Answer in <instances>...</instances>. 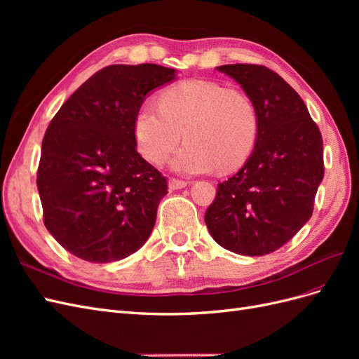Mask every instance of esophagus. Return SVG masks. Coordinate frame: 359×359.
<instances>
[{
    "mask_svg": "<svg viewBox=\"0 0 359 359\" xmlns=\"http://www.w3.org/2000/svg\"><path fill=\"white\" fill-rule=\"evenodd\" d=\"M184 187H187L186 181L175 180V178L169 180V190H180V189H184Z\"/></svg>",
    "mask_w": 359,
    "mask_h": 359,
    "instance_id": "1",
    "label": "esophagus"
}]
</instances>
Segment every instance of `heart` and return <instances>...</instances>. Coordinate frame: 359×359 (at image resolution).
I'll list each match as a JSON object with an SVG mask.
<instances>
[{"mask_svg": "<svg viewBox=\"0 0 359 359\" xmlns=\"http://www.w3.org/2000/svg\"><path fill=\"white\" fill-rule=\"evenodd\" d=\"M160 106L144 103L133 123L137 151L160 165L178 145H186L170 160V168L186 175L219 166L223 172L240 168L256 144L259 119L248 97L202 79L184 81L163 91Z\"/></svg>", "mask_w": 359, "mask_h": 359, "instance_id": "1", "label": "heart"}]
</instances>
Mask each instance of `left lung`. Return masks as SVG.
<instances>
[{
  "label": "left lung",
  "instance_id": "obj_1",
  "mask_svg": "<svg viewBox=\"0 0 359 359\" xmlns=\"http://www.w3.org/2000/svg\"><path fill=\"white\" fill-rule=\"evenodd\" d=\"M217 70L241 85L256 107L259 128L244 166L219 184L205 223L223 248L264 256L310 220L323 180L322 135L306 103L276 72L256 64Z\"/></svg>",
  "mask_w": 359,
  "mask_h": 359
}]
</instances>
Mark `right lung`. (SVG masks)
<instances>
[{
	"label": "right lung",
	"instance_id": "add662e5",
	"mask_svg": "<svg viewBox=\"0 0 359 359\" xmlns=\"http://www.w3.org/2000/svg\"><path fill=\"white\" fill-rule=\"evenodd\" d=\"M177 79L157 64L104 67L61 106L41 142L37 189L46 229L83 260H121L149 238L168 182L140 157L135 116Z\"/></svg>",
	"mask_w": 359,
	"mask_h": 359
}]
</instances>
